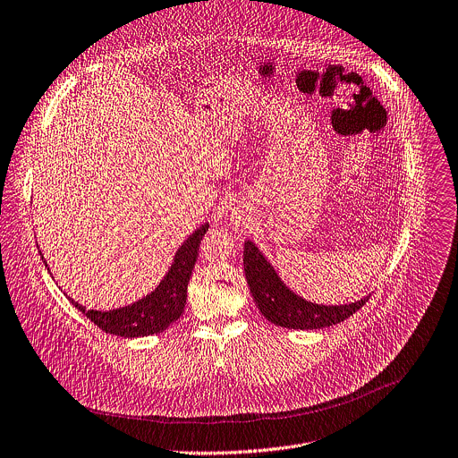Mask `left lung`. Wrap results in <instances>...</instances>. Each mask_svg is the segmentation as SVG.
I'll use <instances>...</instances> for the list:
<instances>
[{"mask_svg":"<svg viewBox=\"0 0 458 458\" xmlns=\"http://www.w3.org/2000/svg\"><path fill=\"white\" fill-rule=\"evenodd\" d=\"M243 270L250 293L267 320L288 329H322L358 311L369 297L351 304H315L292 292L252 242H245Z\"/></svg>","mask_w":458,"mask_h":458,"instance_id":"8db88e82","label":"left lung"}]
</instances>
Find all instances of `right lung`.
Segmentation results:
<instances>
[{
  "mask_svg": "<svg viewBox=\"0 0 458 458\" xmlns=\"http://www.w3.org/2000/svg\"><path fill=\"white\" fill-rule=\"evenodd\" d=\"M208 229H209V224H204L193 234H190L188 240L177 249L174 256V263L168 268L163 281L157 284V288L150 292L147 297H141L140 301L129 306H122L116 310L113 308L107 311L88 310L86 306L79 304L72 297L68 295L66 297L77 310H81L91 322H95L106 333L123 336V338H138V336L163 333L184 311V304L188 297V283H190L195 261L199 258V245L204 234L208 233ZM39 254L48 268V263L41 250Z\"/></svg>",
  "mask_w": 458,
  "mask_h": 458,
  "instance_id": "add662e5",
  "label": "right lung"
}]
</instances>
